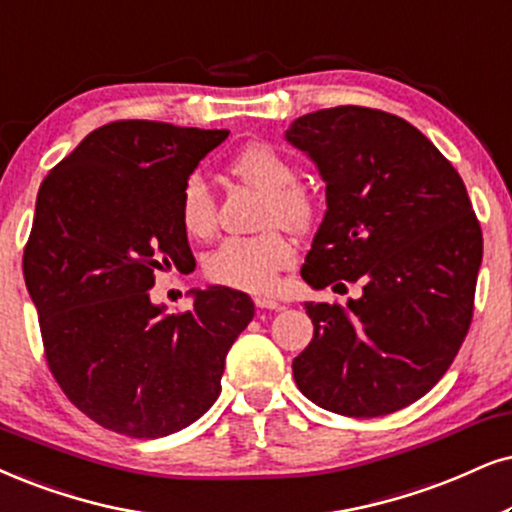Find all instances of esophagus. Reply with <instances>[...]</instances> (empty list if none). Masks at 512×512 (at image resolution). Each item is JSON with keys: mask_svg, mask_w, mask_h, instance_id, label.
Wrapping results in <instances>:
<instances>
[{"mask_svg": "<svg viewBox=\"0 0 512 512\" xmlns=\"http://www.w3.org/2000/svg\"><path fill=\"white\" fill-rule=\"evenodd\" d=\"M255 304L260 309H281L283 307V304L274 300V297H255Z\"/></svg>", "mask_w": 512, "mask_h": 512, "instance_id": "34e87169", "label": "esophagus"}]
</instances>
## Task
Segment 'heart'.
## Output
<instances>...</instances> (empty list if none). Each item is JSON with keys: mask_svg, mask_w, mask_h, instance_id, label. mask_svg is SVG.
I'll use <instances>...</instances> for the list:
<instances>
[{"mask_svg": "<svg viewBox=\"0 0 512 512\" xmlns=\"http://www.w3.org/2000/svg\"><path fill=\"white\" fill-rule=\"evenodd\" d=\"M229 172L243 184L264 193L260 226H274L260 236L229 238L205 257V276L219 286L243 293L269 295L278 271L290 267L295 248L278 224L304 231L316 217L312 193L297 184V165L276 146L255 141L229 160ZM179 224L191 238H208L215 231V198L198 174H191L179 191Z\"/></svg>", "mask_w": 512, "mask_h": 512, "instance_id": "obj_1", "label": "heart"}]
</instances>
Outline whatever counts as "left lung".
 <instances>
[{
  "label": "left lung",
  "instance_id": "left-lung-1",
  "mask_svg": "<svg viewBox=\"0 0 512 512\" xmlns=\"http://www.w3.org/2000/svg\"><path fill=\"white\" fill-rule=\"evenodd\" d=\"M286 139L326 181L302 278L312 288L361 283L345 307L304 302L314 338L293 378L321 409L387 416L428 394L468 335L480 222L461 174L397 115L323 108L297 118Z\"/></svg>",
  "mask_w": 512,
  "mask_h": 512
}]
</instances>
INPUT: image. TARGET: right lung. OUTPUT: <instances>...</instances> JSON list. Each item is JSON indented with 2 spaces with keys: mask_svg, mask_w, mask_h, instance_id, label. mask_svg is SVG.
<instances>
[{
  "mask_svg": "<svg viewBox=\"0 0 512 512\" xmlns=\"http://www.w3.org/2000/svg\"><path fill=\"white\" fill-rule=\"evenodd\" d=\"M226 129L108 122L44 177L23 250L44 357L66 397L101 428L172 435L222 392L224 359L255 316L241 290H193V307L151 302L155 271L196 267L179 191Z\"/></svg>",
  "mask_w": 512,
  "mask_h": 512,
  "instance_id": "1",
  "label": "right lung"
}]
</instances>
